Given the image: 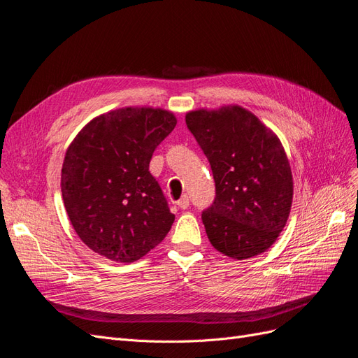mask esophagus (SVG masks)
Masks as SVG:
<instances>
[{
	"instance_id": "34e87169",
	"label": "esophagus",
	"mask_w": 358,
	"mask_h": 358,
	"mask_svg": "<svg viewBox=\"0 0 358 358\" xmlns=\"http://www.w3.org/2000/svg\"><path fill=\"white\" fill-rule=\"evenodd\" d=\"M176 204L179 206L180 209H188V208H189V197L185 194V196H182V197L176 201Z\"/></svg>"
}]
</instances>
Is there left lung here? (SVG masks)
<instances>
[{"mask_svg":"<svg viewBox=\"0 0 358 358\" xmlns=\"http://www.w3.org/2000/svg\"><path fill=\"white\" fill-rule=\"evenodd\" d=\"M185 122L215 179V200L201 213L212 246L237 259L264 252L284 230L292 203L279 138L241 106L194 110Z\"/></svg>","mask_w":358,"mask_h":358,"instance_id":"obj_1","label":"left lung"}]
</instances>
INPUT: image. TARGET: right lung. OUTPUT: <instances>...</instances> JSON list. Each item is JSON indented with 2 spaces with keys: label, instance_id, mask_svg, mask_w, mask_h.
I'll use <instances>...</instances> for the list:
<instances>
[{
  "label": "right lung",
  "instance_id": "add662e5",
  "mask_svg": "<svg viewBox=\"0 0 358 358\" xmlns=\"http://www.w3.org/2000/svg\"><path fill=\"white\" fill-rule=\"evenodd\" d=\"M176 122L167 110L125 107L92 119L69 146L62 200L74 231L94 252L133 263L170 231L175 215L149 162Z\"/></svg>",
  "mask_w": 358,
  "mask_h": 358
}]
</instances>
